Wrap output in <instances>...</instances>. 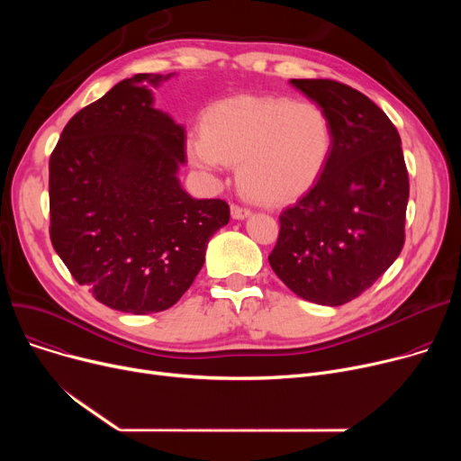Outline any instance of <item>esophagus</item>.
Here are the masks:
<instances>
[{
  "mask_svg": "<svg viewBox=\"0 0 461 461\" xmlns=\"http://www.w3.org/2000/svg\"><path fill=\"white\" fill-rule=\"evenodd\" d=\"M231 216L235 218V221H245V218L250 216V209L240 207V205L233 203V205H231Z\"/></svg>",
  "mask_w": 461,
  "mask_h": 461,
  "instance_id": "1",
  "label": "esophagus"
}]
</instances>
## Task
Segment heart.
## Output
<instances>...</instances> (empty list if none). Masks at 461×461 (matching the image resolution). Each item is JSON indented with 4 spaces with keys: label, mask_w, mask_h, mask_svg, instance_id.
<instances>
[{
    "label": "heart",
    "mask_w": 461,
    "mask_h": 461,
    "mask_svg": "<svg viewBox=\"0 0 461 461\" xmlns=\"http://www.w3.org/2000/svg\"><path fill=\"white\" fill-rule=\"evenodd\" d=\"M202 129L186 140L192 164L205 172L237 164L240 190L267 205L304 196L325 174L334 149L327 112L284 96L218 101L205 110Z\"/></svg>",
    "instance_id": "obj_1"
}]
</instances>
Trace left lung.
I'll return each mask as SVG.
<instances>
[{
	"mask_svg": "<svg viewBox=\"0 0 461 461\" xmlns=\"http://www.w3.org/2000/svg\"><path fill=\"white\" fill-rule=\"evenodd\" d=\"M321 106L334 149L321 179L280 214L269 263L299 297L325 306L357 299L391 267L405 240L409 177L386 113L334 80H292Z\"/></svg>",
	"mask_w": 461,
	"mask_h": 461,
	"instance_id": "8db88e82",
	"label": "left lung"
}]
</instances>
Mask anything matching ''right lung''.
Listing matches in <instances>:
<instances>
[{
	"label": "right lung",
	"mask_w": 461,
	"mask_h": 461,
	"mask_svg": "<svg viewBox=\"0 0 461 461\" xmlns=\"http://www.w3.org/2000/svg\"><path fill=\"white\" fill-rule=\"evenodd\" d=\"M172 75H136L72 117L50 157V239L72 278L119 312L174 306L230 222L224 200L177 179L185 129L153 108Z\"/></svg>",
	"instance_id": "right-lung-1"
}]
</instances>
